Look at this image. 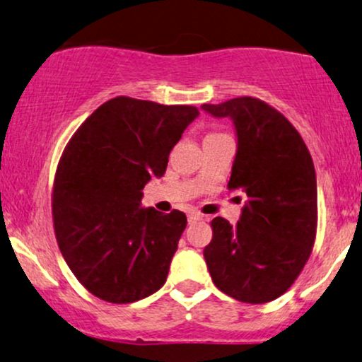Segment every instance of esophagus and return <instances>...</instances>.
Listing matches in <instances>:
<instances>
[{"mask_svg": "<svg viewBox=\"0 0 362 362\" xmlns=\"http://www.w3.org/2000/svg\"><path fill=\"white\" fill-rule=\"evenodd\" d=\"M202 219V214L201 213H190L189 214V223H197Z\"/></svg>", "mask_w": 362, "mask_h": 362, "instance_id": "1", "label": "esophagus"}]
</instances>
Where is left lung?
<instances>
[{"mask_svg":"<svg viewBox=\"0 0 362 362\" xmlns=\"http://www.w3.org/2000/svg\"><path fill=\"white\" fill-rule=\"evenodd\" d=\"M201 109L231 119L236 155L228 189L247 201L236 224L214 218L204 259L216 288L243 303H267L291 288L317 233V175L311 155L281 112L253 97Z\"/></svg>","mask_w":362,"mask_h":362,"instance_id":"8db88e82","label":"left lung"}]
</instances>
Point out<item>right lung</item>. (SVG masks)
I'll list each match as a JSON object with an SVG mask.
<instances>
[{
  "label": "right lung",
  "instance_id": "add662e5",
  "mask_svg": "<svg viewBox=\"0 0 362 362\" xmlns=\"http://www.w3.org/2000/svg\"><path fill=\"white\" fill-rule=\"evenodd\" d=\"M199 110L117 97L90 115L66 146L54 182L57 245L76 279L103 301L134 303L167 281L187 226L182 211L141 206Z\"/></svg>",
  "mask_w": 362,
  "mask_h": 362
}]
</instances>
